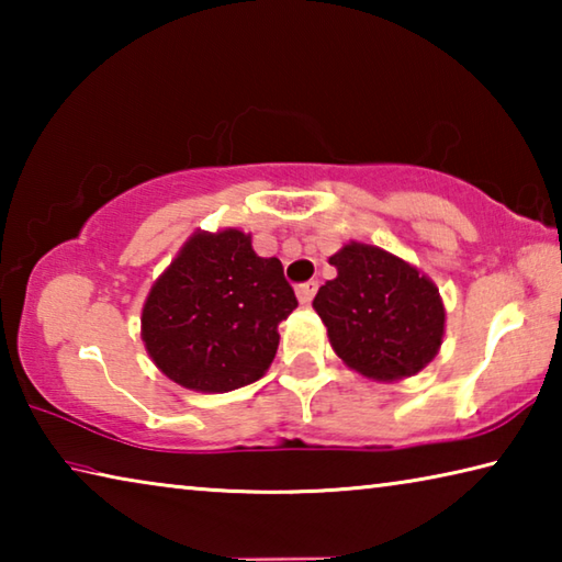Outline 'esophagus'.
I'll return each instance as SVG.
<instances>
[{"instance_id":"obj_1","label":"esophagus","mask_w":562,"mask_h":562,"mask_svg":"<svg viewBox=\"0 0 562 562\" xmlns=\"http://www.w3.org/2000/svg\"><path fill=\"white\" fill-rule=\"evenodd\" d=\"M317 288H319V284H317L315 280H310V282H302L300 288H297V300H300L302 304H310V302H312V297H315Z\"/></svg>"}]
</instances>
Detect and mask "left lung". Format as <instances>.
<instances>
[{"label": "left lung", "mask_w": 562, "mask_h": 562, "mask_svg": "<svg viewBox=\"0 0 562 562\" xmlns=\"http://www.w3.org/2000/svg\"><path fill=\"white\" fill-rule=\"evenodd\" d=\"M337 278L322 284L317 315L337 357L376 382L422 372L439 355L446 310L439 288L396 255L351 240L331 255Z\"/></svg>", "instance_id": "left-lung-1"}]
</instances>
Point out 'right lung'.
Wrapping results in <instances>:
<instances>
[{"label": "right lung", "instance_id": "add662e5", "mask_svg": "<svg viewBox=\"0 0 562 562\" xmlns=\"http://www.w3.org/2000/svg\"><path fill=\"white\" fill-rule=\"evenodd\" d=\"M297 307L278 258H260L237 227L198 231L154 282L140 339L170 382L223 394L258 382L280 345L278 325Z\"/></svg>", "mask_w": 562, "mask_h": 562}]
</instances>
